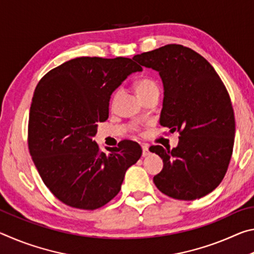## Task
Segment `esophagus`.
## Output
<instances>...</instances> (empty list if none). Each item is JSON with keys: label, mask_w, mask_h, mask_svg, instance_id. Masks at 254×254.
Instances as JSON below:
<instances>
[{"label": "esophagus", "mask_w": 254, "mask_h": 254, "mask_svg": "<svg viewBox=\"0 0 254 254\" xmlns=\"http://www.w3.org/2000/svg\"><path fill=\"white\" fill-rule=\"evenodd\" d=\"M150 154V151H149V148L148 145H142V156L143 157H147Z\"/></svg>", "instance_id": "esophagus-1"}]
</instances>
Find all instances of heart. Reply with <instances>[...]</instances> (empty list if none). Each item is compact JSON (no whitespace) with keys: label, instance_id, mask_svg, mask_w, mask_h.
<instances>
[{"label":"heart","instance_id":"obj_1","mask_svg":"<svg viewBox=\"0 0 254 254\" xmlns=\"http://www.w3.org/2000/svg\"><path fill=\"white\" fill-rule=\"evenodd\" d=\"M135 91L140 98H143L144 96H147L153 92H159V86L154 79L149 78V77H144V78H141L135 83ZM117 95L118 93H115L113 96V101L115 100Z\"/></svg>","mask_w":254,"mask_h":254}]
</instances>
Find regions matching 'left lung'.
Masks as SVG:
<instances>
[{
	"mask_svg": "<svg viewBox=\"0 0 254 254\" xmlns=\"http://www.w3.org/2000/svg\"><path fill=\"white\" fill-rule=\"evenodd\" d=\"M133 59L159 72L165 91L160 126L179 133L176 148H150L163 161L154 185L175 199L206 196L224 178L233 152L235 119L224 84L203 56L182 45Z\"/></svg>",
	"mask_w": 254,
	"mask_h": 254,
	"instance_id": "8db88e82",
	"label": "left lung"
}]
</instances>
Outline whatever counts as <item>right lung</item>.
Segmentation results:
<instances>
[{
  "mask_svg": "<svg viewBox=\"0 0 254 254\" xmlns=\"http://www.w3.org/2000/svg\"><path fill=\"white\" fill-rule=\"evenodd\" d=\"M142 68L130 58L79 57L42 77L33 93L28 143L49 190L70 207L96 209L119 194L142 149L124 140L100 151L97 123L109 118L112 93Z\"/></svg>",
  "mask_w": 254,
  "mask_h": 254,
  "instance_id": "add662e5",
  "label": "right lung"
}]
</instances>
